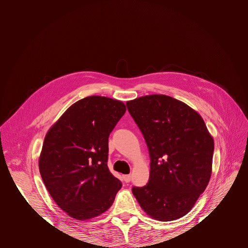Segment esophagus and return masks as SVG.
I'll return each mask as SVG.
<instances>
[{"label": "esophagus", "instance_id": "34e87169", "mask_svg": "<svg viewBox=\"0 0 248 248\" xmlns=\"http://www.w3.org/2000/svg\"><path fill=\"white\" fill-rule=\"evenodd\" d=\"M123 179H124V181L125 182V183H128V182L132 180V176L131 175H124Z\"/></svg>", "mask_w": 248, "mask_h": 248}]
</instances>
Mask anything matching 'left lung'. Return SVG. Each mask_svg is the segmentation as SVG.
Instances as JSON below:
<instances>
[{
  "mask_svg": "<svg viewBox=\"0 0 248 248\" xmlns=\"http://www.w3.org/2000/svg\"><path fill=\"white\" fill-rule=\"evenodd\" d=\"M150 153V179L134 187L141 209L159 221L186 215L206 189L212 173L214 140L201 115L164 94L126 102Z\"/></svg>",
  "mask_w": 248,
  "mask_h": 248,
  "instance_id": "1",
  "label": "left lung"
}]
</instances>
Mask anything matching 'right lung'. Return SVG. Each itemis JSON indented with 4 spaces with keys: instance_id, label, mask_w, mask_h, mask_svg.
Returning a JSON list of instances; mask_svg holds the SVG:
<instances>
[{
    "instance_id": "obj_1",
    "label": "right lung",
    "mask_w": 248,
    "mask_h": 248,
    "mask_svg": "<svg viewBox=\"0 0 248 248\" xmlns=\"http://www.w3.org/2000/svg\"><path fill=\"white\" fill-rule=\"evenodd\" d=\"M124 103L106 96L78 100L50 127L39 158L44 184L61 209L86 220L112 205L122 182L108 170V137Z\"/></svg>"
}]
</instances>
